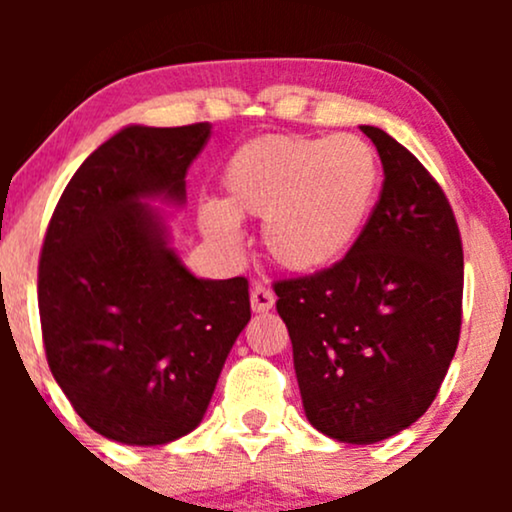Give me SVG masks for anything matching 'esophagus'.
Returning <instances> with one entry per match:
<instances>
[{"instance_id": "34e87169", "label": "esophagus", "mask_w": 512, "mask_h": 512, "mask_svg": "<svg viewBox=\"0 0 512 512\" xmlns=\"http://www.w3.org/2000/svg\"><path fill=\"white\" fill-rule=\"evenodd\" d=\"M250 305L252 313H267V310L274 308V293L267 286L255 284L250 291Z\"/></svg>"}]
</instances>
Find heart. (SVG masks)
<instances>
[{"instance_id": "heart-1", "label": "heart", "mask_w": 512, "mask_h": 512, "mask_svg": "<svg viewBox=\"0 0 512 512\" xmlns=\"http://www.w3.org/2000/svg\"><path fill=\"white\" fill-rule=\"evenodd\" d=\"M223 202L199 209L221 245L240 243V219H262L267 255L286 272L315 274L337 264L356 240L378 195V158L363 139L260 137L223 166Z\"/></svg>"}]
</instances>
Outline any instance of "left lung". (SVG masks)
<instances>
[{
    "label": "left lung",
    "instance_id": "obj_1",
    "mask_svg": "<svg viewBox=\"0 0 512 512\" xmlns=\"http://www.w3.org/2000/svg\"><path fill=\"white\" fill-rule=\"evenodd\" d=\"M383 192L342 262L276 281L303 409L320 433L370 445L426 414L462 325V240L438 182L380 127L361 125Z\"/></svg>",
    "mask_w": 512,
    "mask_h": 512
}]
</instances>
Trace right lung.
Here are the masks:
<instances>
[{
	"instance_id": "add662e5",
	"label": "right lung",
	"mask_w": 512,
	"mask_h": 512,
	"mask_svg": "<svg viewBox=\"0 0 512 512\" xmlns=\"http://www.w3.org/2000/svg\"><path fill=\"white\" fill-rule=\"evenodd\" d=\"M211 134L127 125L81 163L52 214L38 269L45 354L96 433L166 445L202 424L250 322L248 279H202L170 248L151 202L182 207Z\"/></svg>"
}]
</instances>
